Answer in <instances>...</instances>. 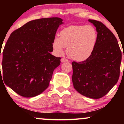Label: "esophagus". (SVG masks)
Returning <instances> with one entry per match:
<instances>
[{
    "label": "esophagus",
    "mask_w": 124,
    "mask_h": 124,
    "mask_svg": "<svg viewBox=\"0 0 124 124\" xmlns=\"http://www.w3.org/2000/svg\"><path fill=\"white\" fill-rule=\"evenodd\" d=\"M61 62L62 63H63V62H68V59H67L66 58H63L61 59Z\"/></svg>",
    "instance_id": "obj_1"
}]
</instances>
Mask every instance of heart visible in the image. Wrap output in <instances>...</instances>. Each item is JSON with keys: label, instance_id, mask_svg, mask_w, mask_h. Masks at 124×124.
<instances>
[{"label": "heart", "instance_id": "obj_1", "mask_svg": "<svg viewBox=\"0 0 124 124\" xmlns=\"http://www.w3.org/2000/svg\"><path fill=\"white\" fill-rule=\"evenodd\" d=\"M97 38V32L92 25H70L61 30L60 37L54 38L52 48L58 55L63 54L65 48H67V52L71 58L83 61L92 55Z\"/></svg>", "mask_w": 124, "mask_h": 124}]
</instances>
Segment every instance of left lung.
I'll list each match as a JSON object with an SVG mask.
<instances>
[{"label": "left lung", "mask_w": 124, "mask_h": 124, "mask_svg": "<svg viewBox=\"0 0 124 124\" xmlns=\"http://www.w3.org/2000/svg\"><path fill=\"white\" fill-rule=\"evenodd\" d=\"M89 21L96 27L97 42L88 59L72 63V82L74 88L82 95L98 99L107 94L117 83L122 54L117 39L106 25L94 20Z\"/></svg>", "instance_id": "obj_1"}]
</instances>
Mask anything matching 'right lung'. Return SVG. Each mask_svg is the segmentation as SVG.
<instances>
[{"label": "right lung", "instance_id": "obj_1", "mask_svg": "<svg viewBox=\"0 0 124 124\" xmlns=\"http://www.w3.org/2000/svg\"><path fill=\"white\" fill-rule=\"evenodd\" d=\"M62 21L59 17L34 20L10 35L2 53L3 78L20 96L35 97L49 86L54 69L61 63V58L51 52Z\"/></svg>", "mask_w": 124, "mask_h": 124}]
</instances>
